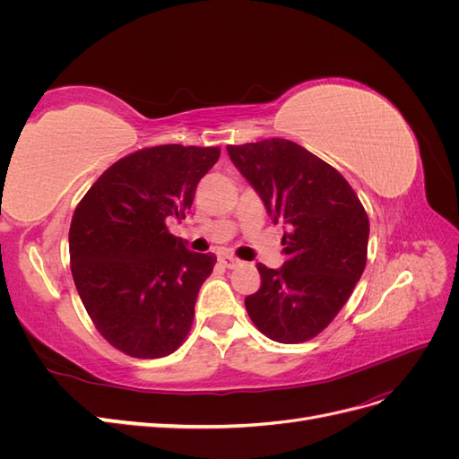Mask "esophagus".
<instances>
[{
    "label": "esophagus",
    "instance_id": "34e87169",
    "mask_svg": "<svg viewBox=\"0 0 459 459\" xmlns=\"http://www.w3.org/2000/svg\"><path fill=\"white\" fill-rule=\"evenodd\" d=\"M220 264H221V266H224V268L233 270V268H238V266H239L241 260L233 258V256H230V255H221V256H220Z\"/></svg>",
    "mask_w": 459,
    "mask_h": 459
}]
</instances>
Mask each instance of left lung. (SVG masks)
I'll return each mask as SVG.
<instances>
[{"instance_id":"obj_1","label":"left lung","mask_w":459,"mask_h":459,"mask_svg":"<svg viewBox=\"0 0 459 459\" xmlns=\"http://www.w3.org/2000/svg\"><path fill=\"white\" fill-rule=\"evenodd\" d=\"M228 155L273 224L287 228L283 266L258 264L262 285L245 299L247 312L272 341H308L331 324L364 273L368 214L333 166L293 142L230 145Z\"/></svg>"}]
</instances>
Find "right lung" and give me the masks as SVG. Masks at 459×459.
<instances>
[{
  "label": "right lung",
  "mask_w": 459,
  "mask_h": 459,
  "mask_svg": "<svg viewBox=\"0 0 459 459\" xmlns=\"http://www.w3.org/2000/svg\"><path fill=\"white\" fill-rule=\"evenodd\" d=\"M218 147L159 145L115 162L76 206L68 247L74 285L101 335L134 358L184 342L216 256L166 228L186 218Z\"/></svg>",
  "instance_id": "1"
}]
</instances>
